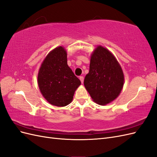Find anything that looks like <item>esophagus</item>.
Instances as JSON below:
<instances>
[{
	"label": "esophagus",
	"instance_id": "1",
	"mask_svg": "<svg viewBox=\"0 0 157 157\" xmlns=\"http://www.w3.org/2000/svg\"><path fill=\"white\" fill-rule=\"evenodd\" d=\"M79 79L80 80V81H81V83L83 84V82H84V77H82V76H80V77H79Z\"/></svg>",
	"mask_w": 157,
	"mask_h": 157
}]
</instances>
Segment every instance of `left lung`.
Here are the masks:
<instances>
[{"label": "left lung", "instance_id": "left-lung-1", "mask_svg": "<svg viewBox=\"0 0 157 157\" xmlns=\"http://www.w3.org/2000/svg\"><path fill=\"white\" fill-rule=\"evenodd\" d=\"M124 82V73L115 57L98 46L91 54L89 73L84 81L92 100L101 105L112 102L120 95Z\"/></svg>", "mask_w": 157, "mask_h": 157}]
</instances>
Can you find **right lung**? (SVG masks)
I'll return each mask as SVG.
<instances>
[{"instance_id": "right-lung-1", "label": "right lung", "mask_w": 157, "mask_h": 157, "mask_svg": "<svg viewBox=\"0 0 157 157\" xmlns=\"http://www.w3.org/2000/svg\"><path fill=\"white\" fill-rule=\"evenodd\" d=\"M37 81L46 100L57 107L69 105L81 84L68 66L67 52L61 46L46 56L39 69Z\"/></svg>"}]
</instances>
